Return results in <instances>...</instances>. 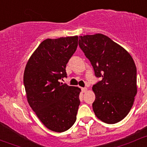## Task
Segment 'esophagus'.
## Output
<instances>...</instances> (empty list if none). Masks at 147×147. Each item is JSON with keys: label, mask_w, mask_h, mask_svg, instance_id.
I'll return each mask as SVG.
<instances>
[{"label": "esophagus", "mask_w": 147, "mask_h": 147, "mask_svg": "<svg viewBox=\"0 0 147 147\" xmlns=\"http://www.w3.org/2000/svg\"><path fill=\"white\" fill-rule=\"evenodd\" d=\"M81 91H82L83 93H86L87 91V88L84 87V88H81Z\"/></svg>", "instance_id": "34e87169"}]
</instances>
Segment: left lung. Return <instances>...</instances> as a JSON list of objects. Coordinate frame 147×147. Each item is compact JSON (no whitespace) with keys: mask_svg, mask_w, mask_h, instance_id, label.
I'll use <instances>...</instances> for the list:
<instances>
[{"mask_svg":"<svg viewBox=\"0 0 147 147\" xmlns=\"http://www.w3.org/2000/svg\"><path fill=\"white\" fill-rule=\"evenodd\" d=\"M78 45L101 80L94 84L92 107L103 122L116 123L130 111L137 93L136 67L120 45L101 33L79 36Z\"/></svg>","mask_w":147,"mask_h":147,"instance_id":"8db88e82","label":"left lung"}]
</instances>
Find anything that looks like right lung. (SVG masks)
<instances>
[{
	"instance_id": "1",
	"label": "right lung",
	"mask_w": 147,
	"mask_h": 147,
	"mask_svg": "<svg viewBox=\"0 0 147 147\" xmlns=\"http://www.w3.org/2000/svg\"><path fill=\"white\" fill-rule=\"evenodd\" d=\"M78 46V36L48 38L40 43L25 68L28 102L46 128L55 132L70 129L76 120L81 89L59 82Z\"/></svg>"
}]
</instances>
